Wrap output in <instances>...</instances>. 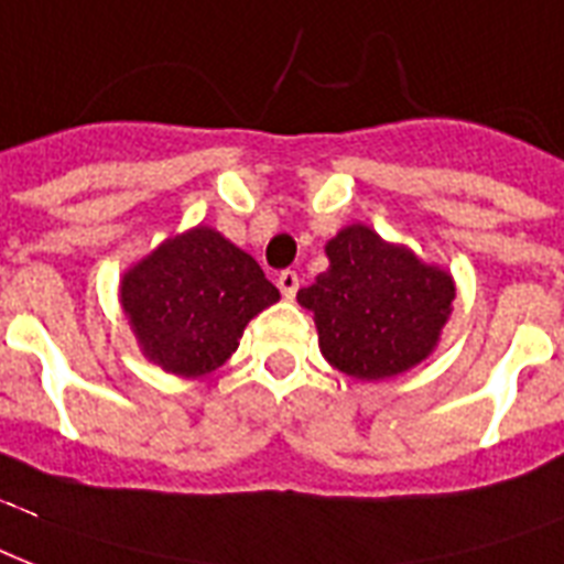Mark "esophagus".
Segmentation results:
<instances>
[{"label": "esophagus", "mask_w": 564, "mask_h": 564, "mask_svg": "<svg viewBox=\"0 0 564 564\" xmlns=\"http://www.w3.org/2000/svg\"><path fill=\"white\" fill-rule=\"evenodd\" d=\"M276 285H279V291L288 296V300H294L296 291H300V273H296V270H282L276 279Z\"/></svg>", "instance_id": "esophagus-1"}]
</instances>
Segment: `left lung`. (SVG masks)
I'll use <instances>...</instances> for the list:
<instances>
[{
	"mask_svg": "<svg viewBox=\"0 0 564 564\" xmlns=\"http://www.w3.org/2000/svg\"><path fill=\"white\" fill-rule=\"evenodd\" d=\"M329 270L300 288L321 350L352 379H388L432 352L456 296L453 279L391 247L368 226H347L326 243Z\"/></svg>",
	"mask_w": 564,
	"mask_h": 564,
	"instance_id": "1",
	"label": "left lung"
}]
</instances>
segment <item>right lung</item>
<instances>
[{
	"mask_svg": "<svg viewBox=\"0 0 564 564\" xmlns=\"http://www.w3.org/2000/svg\"><path fill=\"white\" fill-rule=\"evenodd\" d=\"M120 300L143 356L178 377H205L238 350L243 326L279 291L252 256L196 226L134 264Z\"/></svg>",
	"mask_w": 564,
	"mask_h": 564,
	"instance_id": "add662e5",
	"label": "right lung"
}]
</instances>
